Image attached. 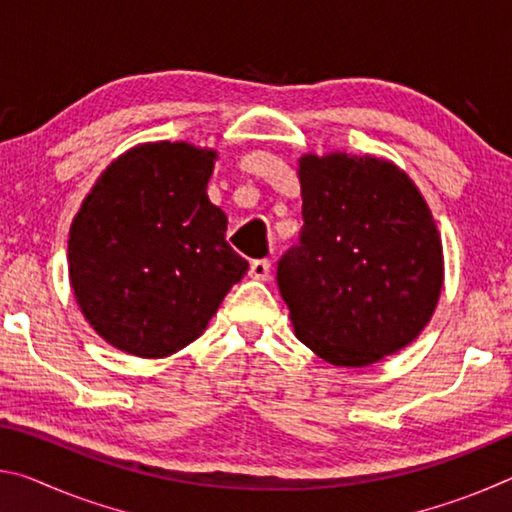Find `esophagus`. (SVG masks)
Here are the masks:
<instances>
[{
	"instance_id": "obj_1",
	"label": "esophagus",
	"mask_w": 512,
	"mask_h": 512,
	"mask_svg": "<svg viewBox=\"0 0 512 512\" xmlns=\"http://www.w3.org/2000/svg\"><path fill=\"white\" fill-rule=\"evenodd\" d=\"M250 275H253L255 280H268V277H271V262H268V259H255V262L250 264Z\"/></svg>"
}]
</instances>
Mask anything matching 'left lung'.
I'll list each match as a JSON object with an SVG mask.
<instances>
[{
    "label": "left lung",
    "instance_id": "8db88e82",
    "mask_svg": "<svg viewBox=\"0 0 512 512\" xmlns=\"http://www.w3.org/2000/svg\"><path fill=\"white\" fill-rule=\"evenodd\" d=\"M302 230L277 262L296 336L334 366L409 345L436 309L443 246L404 171L332 153L300 160Z\"/></svg>",
    "mask_w": 512,
    "mask_h": 512
}]
</instances>
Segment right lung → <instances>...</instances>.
<instances>
[{
	"mask_svg": "<svg viewBox=\"0 0 512 512\" xmlns=\"http://www.w3.org/2000/svg\"><path fill=\"white\" fill-rule=\"evenodd\" d=\"M214 151L135 146L103 171L69 230V280L88 323L115 348L167 357L210 323L248 262L207 198Z\"/></svg>",
	"mask_w": 512,
	"mask_h": 512,
	"instance_id": "right-lung-1",
	"label": "right lung"
}]
</instances>
